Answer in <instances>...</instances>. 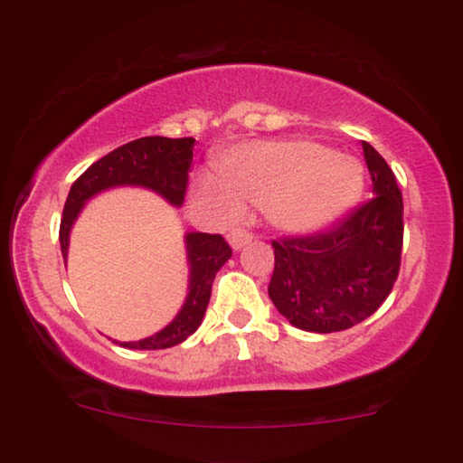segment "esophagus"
Instances as JSON below:
<instances>
[{
    "mask_svg": "<svg viewBox=\"0 0 463 463\" xmlns=\"http://www.w3.org/2000/svg\"><path fill=\"white\" fill-rule=\"evenodd\" d=\"M252 242V233H249V232H233V233H230V246L233 250H240V249H244L246 244H250Z\"/></svg>",
    "mask_w": 463,
    "mask_h": 463,
    "instance_id": "esophagus-1",
    "label": "esophagus"
}]
</instances>
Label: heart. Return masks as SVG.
Listing matches in <instances>:
<instances>
[{
	"label": "heart",
	"instance_id": "heart-1",
	"mask_svg": "<svg viewBox=\"0 0 463 463\" xmlns=\"http://www.w3.org/2000/svg\"><path fill=\"white\" fill-rule=\"evenodd\" d=\"M363 189L356 157L303 138H282L225 151L219 176L202 173L194 195L221 219H236L242 204H252L263 208L274 230L306 236L344 217Z\"/></svg>",
	"mask_w": 463,
	"mask_h": 463
}]
</instances>
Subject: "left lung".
Returning <instances> with one entry per match:
<instances>
[{"label": "left lung", "mask_w": 463, "mask_h": 463, "mask_svg": "<svg viewBox=\"0 0 463 463\" xmlns=\"http://www.w3.org/2000/svg\"><path fill=\"white\" fill-rule=\"evenodd\" d=\"M364 162L375 198L328 232L274 242L269 299L290 325L337 333L375 314L394 287L402 250V194L369 143Z\"/></svg>", "instance_id": "8db88e82"}]
</instances>
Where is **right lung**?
I'll list each match as a JSON object with an SVG mask.
<instances>
[{
  "label": "right lung",
  "mask_w": 463,
  "mask_h": 463,
  "mask_svg": "<svg viewBox=\"0 0 463 463\" xmlns=\"http://www.w3.org/2000/svg\"><path fill=\"white\" fill-rule=\"evenodd\" d=\"M195 138H166V137H143L130 141L111 154L94 162L69 189L65 211L61 219V250L67 265L69 236L75 219L90 198L113 187H141L149 189L179 208L185 200L187 175L194 160ZM185 255L189 268L187 297L173 320L162 331L138 341H116L130 350H166L179 345L189 335L198 331L204 320L208 299H211L213 280L217 271L232 257L230 244L219 233H185Z\"/></svg>",
  "instance_id": "obj_1"
}]
</instances>
